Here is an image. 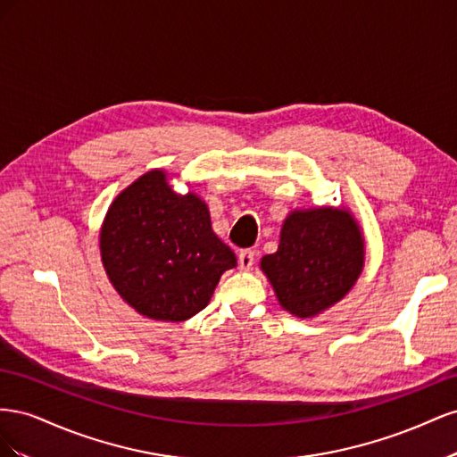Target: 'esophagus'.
Returning <instances> with one entry per match:
<instances>
[{
    "label": "esophagus",
    "instance_id": "obj_1",
    "mask_svg": "<svg viewBox=\"0 0 457 457\" xmlns=\"http://www.w3.org/2000/svg\"><path fill=\"white\" fill-rule=\"evenodd\" d=\"M253 261H255V252L252 250H242L238 253V265L242 270H250L253 267Z\"/></svg>",
    "mask_w": 457,
    "mask_h": 457
}]
</instances>
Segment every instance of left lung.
<instances>
[{
  "instance_id": "1",
  "label": "left lung",
  "mask_w": 457,
  "mask_h": 457,
  "mask_svg": "<svg viewBox=\"0 0 457 457\" xmlns=\"http://www.w3.org/2000/svg\"><path fill=\"white\" fill-rule=\"evenodd\" d=\"M366 261L362 227L347 207L289 212L278 250L261 259L280 307L314 318L334 307L361 278Z\"/></svg>"
}]
</instances>
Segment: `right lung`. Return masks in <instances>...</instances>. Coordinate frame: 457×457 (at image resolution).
<instances>
[{"instance_id": "add662e5", "label": "right lung", "mask_w": 457, "mask_h": 457, "mask_svg": "<svg viewBox=\"0 0 457 457\" xmlns=\"http://www.w3.org/2000/svg\"><path fill=\"white\" fill-rule=\"evenodd\" d=\"M101 261L118 295L139 314L183 322L210 303L237 255L217 238L207 204L179 195L150 170L110 204L99 232Z\"/></svg>"}]
</instances>
